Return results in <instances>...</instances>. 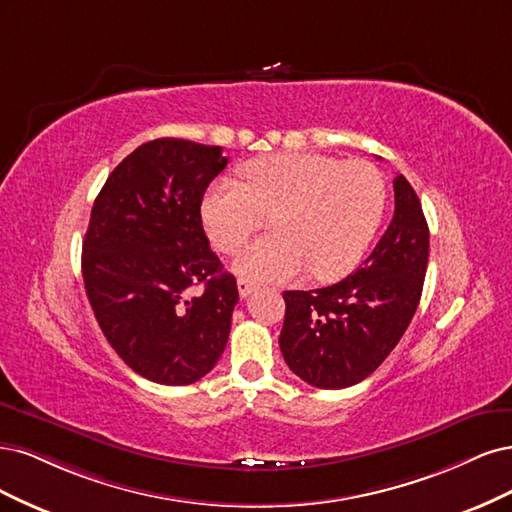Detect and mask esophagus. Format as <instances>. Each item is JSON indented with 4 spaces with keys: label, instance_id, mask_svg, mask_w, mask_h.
I'll list each match as a JSON object with an SVG mask.
<instances>
[{
    "label": "esophagus",
    "instance_id": "esophagus-1",
    "mask_svg": "<svg viewBox=\"0 0 512 512\" xmlns=\"http://www.w3.org/2000/svg\"><path fill=\"white\" fill-rule=\"evenodd\" d=\"M253 289H255V285L251 283V280L238 278V293H240V298H249V295L253 293Z\"/></svg>",
    "mask_w": 512,
    "mask_h": 512
}]
</instances>
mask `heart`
I'll list each match as a JSON object with an SVG mask.
<instances>
[{"label": "heart", "instance_id": "b5f03b06", "mask_svg": "<svg viewBox=\"0 0 512 512\" xmlns=\"http://www.w3.org/2000/svg\"><path fill=\"white\" fill-rule=\"evenodd\" d=\"M244 187L214 183L202 202L204 229L217 251L232 255L266 225L272 236L244 249L234 270L278 283L308 270L315 280L351 272L381 225L387 187L368 161L317 153H276L246 163Z\"/></svg>", "mask_w": 512, "mask_h": 512}]
</instances>
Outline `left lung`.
I'll return each instance as SVG.
<instances>
[{
	"label": "left lung",
	"instance_id": "1",
	"mask_svg": "<svg viewBox=\"0 0 512 512\" xmlns=\"http://www.w3.org/2000/svg\"><path fill=\"white\" fill-rule=\"evenodd\" d=\"M395 210L370 257L340 283L285 291L278 344L287 366L319 389L364 381L404 336L421 300L430 229L415 189L398 174Z\"/></svg>",
	"mask_w": 512,
	"mask_h": 512
}]
</instances>
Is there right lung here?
<instances>
[{
  "label": "right lung",
  "mask_w": 512,
  "mask_h": 512,
  "mask_svg": "<svg viewBox=\"0 0 512 512\" xmlns=\"http://www.w3.org/2000/svg\"><path fill=\"white\" fill-rule=\"evenodd\" d=\"M227 166L221 146H138L95 197L82 240L93 315L125 364L159 385H191L217 364L238 304L202 225V197ZM193 286L203 291L190 295Z\"/></svg>",
  "instance_id": "1"
}]
</instances>
